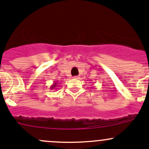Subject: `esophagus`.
<instances>
[{"mask_svg": "<svg viewBox=\"0 0 149 149\" xmlns=\"http://www.w3.org/2000/svg\"><path fill=\"white\" fill-rule=\"evenodd\" d=\"M73 78H78V76H74Z\"/></svg>", "mask_w": 149, "mask_h": 149, "instance_id": "esophagus-1", "label": "esophagus"}]
</instances>
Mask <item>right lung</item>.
<instances>
[{
  "label": "right lung",
  "mask_w": 149,
  "mask_h": 149,
  "mask_svg": "<svg viewBox=\"0 0 149 149\" xmlns=\"http://www.w3.org/2000/svg\"><path fill=\"white\" fill-rule=\"evenodd\" d=\"M57 86V82L56 81V82H54L53 83V85H52V86H51V88H50V89H54V88H56Z\"/></svg>",
  "instance_id": "obj_1"
}]
</instances>
